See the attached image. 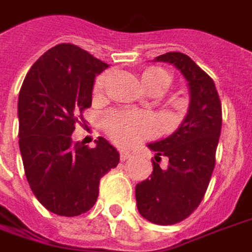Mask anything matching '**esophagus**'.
<instances>
[{"mask_svg": "<svg viewBox=\"0 0 252 252\" xmlns=\"http://www.w3.org/2000/svg\"><path fill=\"white\" fill-rule=\"evenodd\" d=\"M132 155L129 152H126V151H121L120 152V160L121 161H126V160L131 159Z\"/></svg>", "mask_w": 252, "mask_h": 252, "instance_id": "34e87169", "label": "esophagus"}]
</instances>
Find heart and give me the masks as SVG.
Listing matches in <instances>:
<instances>
[{
  "instance_id": "heart-1",
  "label": "heart",
  "mask_w": 252,
  "mask_h": 252,
  "mask_svg": "<svg viewBox=\"0 0 252 252\" xmlns=\"http://www.w3.org/2000/svg\"><path fill=\"white\" fill-rule=\"evenodd\" d=\"M105 80H107V74L98 76L94 83L96 92L101 91ZM143 84L150 92L156 88L167 89L171 84V77L161 69L152 68L143 73ZM102 123L112 140L121 145L139 143L147 136H150L155 129V124L151 117L139 113H132V112H109L104 116Z\"/></svg>"
}]
</instances>
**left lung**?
<instances>
[{
    "label": "left lung",
    "mask_w": 252,
    "mask_h": 252,
    "mask_svg": "<svg viewBox=\"0 0 252 252\" xmlns=\"http://www.w3.org/2000/svg\"><path fill=\"white\" fill-rule=\"evenodd\" d=\"M176 66L189 88V107L172 135L148 144L156 152L150 178L136 186L140 215L155 224L184 220L200 204L215 168L216 147L221 131V104L215 83L187 55L168 52L156 57ZM161 156L169 165L159 167Z\"/></svg>",
    "instance_id": "left-lung-1"
}]
</instances>
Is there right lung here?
<instances>
[{"mask_svg":"<svg viewBox=\"0 0 252 252\" xmlns=\"http://www.w3.org/2000/svg\"><path fill=\"white\" fill-rule=\"evenodd\" d=\"M108 64L73 44H59L33 64L18 96L20 151L25 176L37 200L60 216L89 211L100 179L120 155L98 137L96 147L73 143L84 109L92 105L96 76Z\"/></svg>","mask_w":252,"mask_h":252,"instance_id":"add662e5","label":"right lung"}]
</instances>
